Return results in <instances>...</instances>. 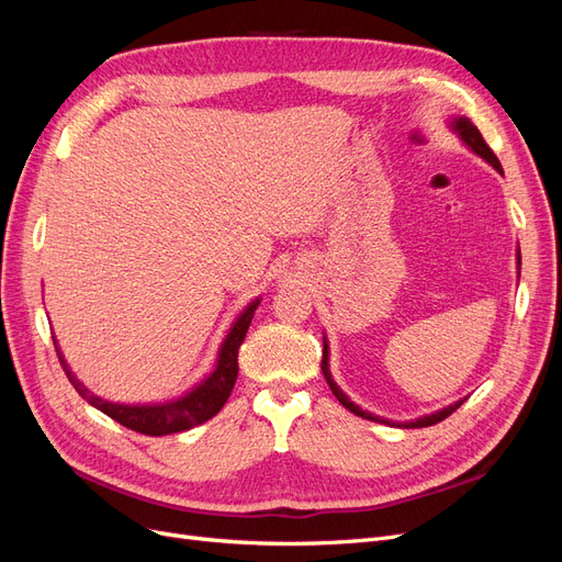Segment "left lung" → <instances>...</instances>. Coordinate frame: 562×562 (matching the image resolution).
Returning a JSON list of instances; mask_svg holds the SVG:
<instances>
[{
    "label": "left lung",
    "instance_id": "8db88e82",
    "mask_svg": "<svg viewBox=\"0 0 562 562\" xmlns=\"http://www.w3.org/2000/svg\"><path fill=\"white\" fill-rule=\"evenodd\" d=\"M450 128L459 135V140H462V143L473 151V155H479L481 159H485L492 168H495V171H499V173L504 176V171H502V164H499V159L495 157V151H492V149L487 147V143L483 140L481 131L471 124V119H469V116H454V119H450ZM516 262H518V269H520V250L516 252ZM518 274H520V271H518ZM328 359H330V347H328V339H326V335H323V361H321L323 378H326V382H328L330 391L335 394V398H337L339 403H342V405L347 407V411H351L353 415H359V417H363V419H370V422H380V424H389V427H401V429H422V427H431V424L443 422L446 417H450V415L457 411L459 405H462V403L467 401V398H462V401H457V403H452V405L443 407V411H436V413H431V415L417 417V419H413V422H391V419H384V417L372 415V413L363 411V407L356 405L353 401H349V396H347L345 391L339 389V386H337V382L333 380Z\"/></svg>",
    "mask_w": 562,
    "mask_h": 562
}]
</instances>
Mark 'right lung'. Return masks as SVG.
Returning a JSON list of instances; mask_svg holds the SVG:
<instances>
[{
  "instance_id": "right-lung-1",
  "label": "right lung",
  "mask_w": 562,
  "mask_h": 562,
  "mask_svg": "<svg viewBox=\"0 0 562 562\" xmlns=\"http://www.w3.org/2000/svg\"><path fill=\"white\" fill-rule=\"evenodd\" d=\"M260 297H255L248 307L239 314L232 323V328L227 337L223 339L217 351V363L211 375L196 384L192 391H187L184 396L168 401V403H147V405H126V403H112L95 396L93 391L83 386V382L77 380L75 372L67 366L65 356L58 347V339L54 337V345L58 351V361L65 370L67 380L72 382V386L79 391L81 398H87L93 407H98L100 413H105L114 422L122 424V427L138 431L145 436H168V434H180L192 427H199V424L209 422L215 417L223 405L227 403L236 375H239V347L244 342V337L248 333V326L252 321L255 310H258Z\"/></svg>"
}]
</instances>
